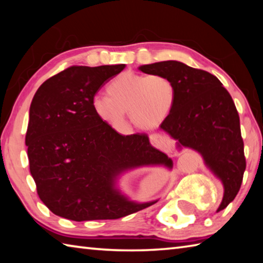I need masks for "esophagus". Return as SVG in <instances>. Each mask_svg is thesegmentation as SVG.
I'll list each match as a JSON object with an SVG mask.
<instances>
[{
	"instance_id": "obj_1",
	"label": "esophagus",
	"mask_w": 263,
	"mask_h": 263,
	"mask_svg": "<svg viewBox=\"0 0 263 263\" xmlns=\"http://www.w3.org/2000/svg\"><path fill=\"white\" fill-rule=\"evenodd\" d=\"M151 142L152 145L155 146L157 148H160L164 151V152L171 153L175 149V142L173 141V139L168 138L164 135H159V133H155V135H152L149 137Z\"/></svg>"
}]
</instances>
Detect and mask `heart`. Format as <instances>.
<instances>
[{"label":"heart","mask_w":263,"mask_h":263,"mask_svg":"<svg viewBox=\"0 0 263 263\" xmlns=\"http://www.w3.org/2000/svg\"><path fill=\"white\" fill-rule=\"evenodd\" d=\"M108 96L92 99V110L102 122L114 128L126 125L128 111L137 127L151 130L163 123L172 114L177 99V88L163 74L123 72L106 86Z\"/></svg>","instance_id":"b5f03b06"}]
</instances>
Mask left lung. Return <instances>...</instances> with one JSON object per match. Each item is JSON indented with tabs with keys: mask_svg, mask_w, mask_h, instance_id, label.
Segmentation results:
<instances>
[{
	"mask_svg": "<svg viewBox=\"0 0 263 263\" xmlns=\"http://www.w3.org/2000/svg\"><path fill=\"white\" fill-rule=\"evenodd\" d=\"M146 74H163L175 82L174 109L160 127L177 140L179 147L198 153L224 184L217 211L233 201L242 183L246 158L238 110L230 92L215 75L180 61L140 66Z\"/></svg>",
	"mask_w": 263,
	"mask_h": 263,
	"instance_id": "8db88e82",
	"label": "left lung"
}]
</instances>
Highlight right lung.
Masks as SVG:
<instances>
[{
	"instance_id": "add662e5",
	"label": "right lung",
	"mask_w": 263,
	"mask_h": 263,
	"mask_svg": "<svg viewBox=\"0 0 263 263\" xmlns=\"http://www.w3.org/2000/svg\"><path fill=\"white\" fill-rule=\"evenodd\" d=\"M125 65L70 66L38 88L30 106L25 144L42 202L57 216L83 221L118 219L153 205L135 203L115 189L126 169L172 160L146 133L122 136L102 122L92 99Z\"/></svg>"
}]
</instances>
